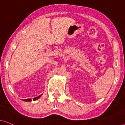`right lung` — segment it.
Returning <instances> with one entry per match:
<instances>
[{
    "mask_svg": "<svg viewBox=\"0 0 125 125\" xmlns=\"http://www.w3.org/2000/svg\"><path fill=\"white\" fill-rule=\"evenodd\" d=\"M41 96H42V95H39V96H37V97H36V98H34L33 99V100H35L38 99H39V98H40ZM23 101L31 102V99H24V100H23Z\"/></svg>",
    "mask_w": 125,
    "mask_h": 125,
    "instance_id": "obj_1",
    "label": "right lung"
}]
</instances>
